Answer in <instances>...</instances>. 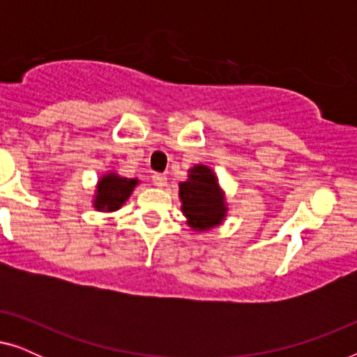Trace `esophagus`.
<instances>
[{
    "mask_svg": "<svg viewBox=\"0 0 357 357\" xmlns=\"http://www.w3.org/2000/svg\"><path fill=\"white\" fill-rule=\"evenodd\" d=\"M153 183L158 188H164L167 185V175L165 174H154L153 175Z\"/></svg>",
    "mask_w": 357,
    "mask_h": 357,
    "instance_id": "esophagus-1",
    "label": "esophagus"
}]
</instances>
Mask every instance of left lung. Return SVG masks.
Masks as SVG:
<instances>
[{
  "label": "left lung",
  "instance_id": "1",
  "mask_svg": "<svg viewBox=\"0 0 357 357\" xmlns=\"http://www.w3.org/2000/svg\"><path fill=\"white\" fill-rule=\"evenodd\" d=\"M178 197L182 213L193 231H208L219 226L226 218L224 193L208 165L198 164L188 170V180L178 185Z\"/></svg>",
  "mask_w": 357,
  "mask_h": 357
}]
</instances>
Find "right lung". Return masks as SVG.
Wrapping results in <instances>:
<instances>
[{
  "label": "right lung",
  "mask_w": 357,
  "mask_h": 357,
  "mask_svg": "<svg viewBox=\"0 0 357 357\" xmlns=\"http://www.w3.org/2000/svg\"><path fill=\"white\" fill-rule=\"evenodd\" d=\"M136 185H138V178L120 177L119 174L114 172L105 174L97 183L94 208L97 211L104 213L116 211L130 198Z\"/></svg>",
  "instance_id": "add662e5"
}]
</instances>
